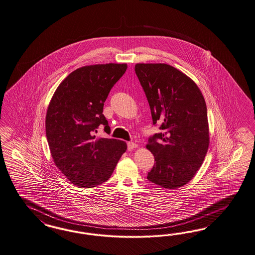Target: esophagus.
<instances>
[{
    "label": "esophagus",
    "mask_w": 255,
    "mask_h": 255,
    "mask_svg": "<svg viewBox=\"0 0 255 255\" xmlns=\"http://www.w3.org/2000/svg\"><path fill=\"white\" fill-rule=\"evenodd\" d=\"M127 147H128V149H134V148H137V144L134 142H128Z\"/></svg>",
    "instance_id": "esophagus-1"
}]
</instances>
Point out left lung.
<instances>
[{"mask_svg": "<svg viewBox=\"0 0 255 255\" xmlns=\"http://www.w3.org/2000/svg\"><path fill=\"white\" fill-rule=\"evenodd\" d=\"M134 71L149 103L152 123L162 132L150 136L154 156L149 182L164 188L186 185L202 166L209 147L207 108L193 80L167 64H136Z\"/></svg>", "mask_w": 255, "mask_h": 255, "instance_id": "8db88e82", "label": "left lung"}]
</instances>
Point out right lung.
Instances as JSON below:
<instances>
[{"mask_svg":"<svg viewBox=\"0 0 255 255\" xmlns=\"http://www.w3.org/2000/svg\"><path fill=\"white\" fill-rule=\"evenodd\" d=\"M127 64H99L72 71L56 88L46 114V136L55 166L73 185L93 187L107 181L127 149L115 138H96L99 126L110 133L104 105Z\"/></svg>","mask_w":255,"mask_h":255,"instance_id":"add662e5","label":"right lung"}]
</instances>
